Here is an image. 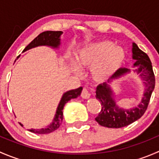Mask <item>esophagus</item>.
<instances>
[{"instance_id": "esophagus-1", "label": "esophagus", "mask_w": 159, "mask_h": 159, "mask_svg": "<svg viewBox=\"0 0 159 159\" xmlns=\"http://www.w3.org/2000/svg\"><path fill=\"white\" fill-rule=\"evenodd\" d=\"M81 95L83 98L86 99V98H89L90 97V95H91V94H90V92L89 91V90H88L87 88L84 87V88H83Z\"/></svg>"}]
</instances>
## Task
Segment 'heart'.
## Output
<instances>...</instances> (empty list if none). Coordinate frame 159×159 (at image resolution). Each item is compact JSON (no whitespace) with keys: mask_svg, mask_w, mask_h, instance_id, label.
Masks as SVG:
<instances>
[{"mask_svg":"<svg viewBox=\"0 0 159 159\" xmlns=\"http://www.w3.org/2000/svg\"><path fill=\"white\" fill-rule=\"evenodd\" d=\"M126 54L121 48L111 41H102L90 44L82 49L78 56L81 68H91L94 80L103 81L115 75L125 60ZM74 68L78 70L77 66Z\"/></svg>","mask_w":159,"mask_h":159,"instance_id":"1","label":"heart"}]
</instances>
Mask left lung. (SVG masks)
Returning <instances> with one entry per match:
<instances>
[{
	"instance_id": "obj_1",
	"label": "left lung",
	"mask_w": 159,
	"mask_h": 159,
	"mask_svg": "<svg viewBox=\"0 0 159 159\" xmlns=\"http://www.w3.org/2000/svg\"><path fill=\"white\" fill-rule=\"evenodd\" d=\"M132 53L133 59L136 60L134 66L138 67L135 71L140 74L141 78L145 81L144 83L146 87L142 102L137 107L131 109L118 108L112 97L110 86L106 83L99 84L96 89L95 97L100 102L102 109L95 118V121L100 125L112 129L125 127L139 119L147 110L155 84L152 62L148 54L139 49L135 43H133ZM129 71L130 70L126 68H119L113 75V78H118Z\"/></svg>"
}]
</instances>
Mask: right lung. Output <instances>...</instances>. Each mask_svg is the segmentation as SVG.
<instances>
[{"label": "right lung", "instance_id": "obj_1", "mask_svg": "<svg viewBox=\"0 0 159 159\" xmlns=\"http://www.w3.org/2000/svg\"><path fill=\"white\" fill-rule=\"evenodd\" d=\"M61 34L62 31H52V30H47V31L42 32L25 48L24 51L39 45H48L54 48H57L60 44V36ZM81 91H82V87H80L77 89L67 91L63 94L61 100L58 107L57 108V111H56V115L54 120H53V122L47 128L41 129H31L28 130L31 132L36 133V134H48V133L57 130L60 127L62 119H63V111H63L65 105L70 99L78 98L81 94ZM20 125L23 126L20 123Z\"/></svg>", "mask_w": 159, "mask_h": 159}]
</instances>
